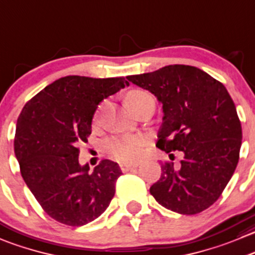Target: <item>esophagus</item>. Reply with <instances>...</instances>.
Returning a JSON list of instances; mask_svg holds the SVG:
<instances>
[{"label": "esophagus", "instance_id": "34e87169", "mask_svg": "<svg viewBox=\"0 0 255 255\" xmlns=\"http://www.w3.org/2000/svg\"><path fill=\"white\" fill-rule=\"evenodd\" d=\"M120 167H121V170H122V172H129V170L133 169V168H137L138 164H128V163H121Z\"/></svg>", "mask_w": 255, "mask_h": 255}]
</instances>
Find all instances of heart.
Wrapping results in <instances>:
<instances>
[{
  "mask_svg": "<svg viewBox=\"0 0 255 255\" xmlns=\"http://www.w3.org/2000/svg\"><path fill=\"white\" fill-rule=\"evenodd\" d=\"M152 98L144 91H132L126 97V105L128 108L138 105L142 101ZM143 149V139L138 135L128 134L123 137H115L108 140L107 150L113 158L121 162H134L140 155Z\"/></svg>",
  "mask_w": 255,
  "mask_h": 255,
  "instance_id": "b5f03b06",
  "label": "heart"
}]
</instances>
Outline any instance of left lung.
I'll return each instance as SVG.
<instances>
[{
  "instance_id": "left-lung-1",
  "label": "left lung",
  "mask_w": 255,
  "mask_h": 255,
  "mask_svg": "<svg viewBox=\"0 0 255 255\" xmlns=\"http://www.w3.org/2000/svg\"><path fill=\"white\" fill-rule=\"evenodd\" d=\"M128 81L149 91L162 103L163 122L157 147L180 150L178 165L162 164L149 192L179 214H197L221 197L239 160L242 126L236 106L219 81L193 66L170 65Z\"/></svg>"
}]
</instances>
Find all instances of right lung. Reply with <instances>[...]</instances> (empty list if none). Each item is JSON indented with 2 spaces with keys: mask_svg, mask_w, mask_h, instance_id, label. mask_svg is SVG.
I'll return each instance as SVG.
<instances>
[{
  "mask_svg": "<svg viewBox=\"0 0 255 255\" xmlns=\"http://www.w3.org/2000/svg\"><path fill=\"white\" fill-rule=\"evenodd\" d=\"M129 86L125 77L67 76L44 87L22 110L14 154L27 187L54 221L81 227L95 221L115 197L120 165L103 159L93 172L78 162L98 105Z\"/></svg>",
  "mask_w": 255,
  "mask_h": 255,
  "instance_id": "add662e5",
  "label": "right lung"
}]
</instances>
